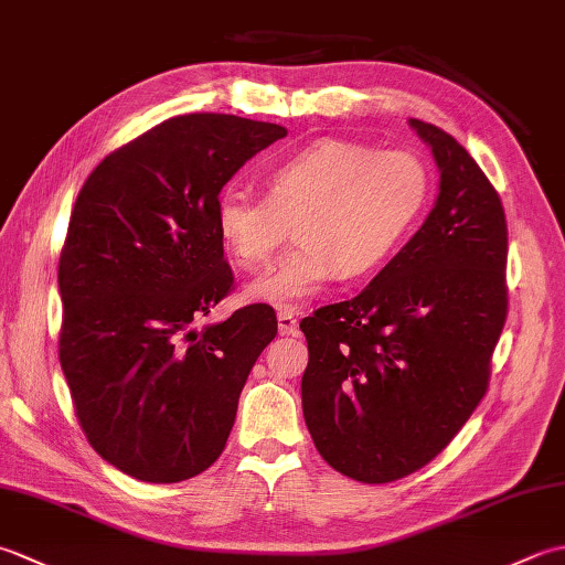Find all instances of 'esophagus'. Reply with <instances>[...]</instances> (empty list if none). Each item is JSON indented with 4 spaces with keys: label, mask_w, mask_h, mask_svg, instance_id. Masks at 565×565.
I'll return each instance as SVG.
<instances>
[{
    "label": "esophagus",
    "mask_w": 565,
    "mask_h": 565,
    "mask_svg": "<svg viewBox=\"0 0 565 565\" xmlns=\"http://www.w3.org/2000/svg\"><path fill=\"white\" fill-rule=\"evenodd\" d=\"M276 320H279V332L281 334H296L298 332V318H296L294 310L281 308L279 313H276Z\"/></svg>",
    "instance_id": "obj_1"
}]
</instances>
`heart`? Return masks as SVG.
<instances>
[{"instance_id": "1", "label": "heart", "mask_w": 565, "mask_h": 565, "mask_svg": "<svg viewBox=\"0 0 565 565\" xmlns=\"http://www.w3.org/2000/svg\"><path fill=\"white\" fill-rule=\"evenodd\" d=\"M427 196L429 172L415 152L326 138L276 162L264 174V199L223 186L213 221L245 271L267 267L294 225L301 245L249 286L257 301L294 310L338 274L362 279L388 262Z\"/></svg>"}]
</instances>
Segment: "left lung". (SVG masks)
I'll return each mask as SVG.
<instances>
[{"mask_svg": "<svg viewBox=\"0 0 565 565\" xmlns=\"http://www.w3.org/2000/svg\"><path fill=\"white\" fill-rule=\"evenodd\" d=\"M411 126L441 172L435 209L362 294L301 320L308 431L362 483L398 481L447 449L488 391L508 318L500 194L447 130Z\"/></svg>", "mask_w": 565, "mask_h": 565, "instance_id": "8db88e82", "label": "left lung"}]
</instances>
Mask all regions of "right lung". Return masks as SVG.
<instances>
[{
	"label": "right lung",
	"instance_id": "right-lung-1",
	"mask_svg": "<svg viewBox=\"0 0 565 565\" xmlns=\"http://www.w3.org/2000/svg\"><path fill=\"white\" fill-rule=\"evenodd\" d=\"M286 128L231 114L174 116L94 167L57 264V354L79 427L104 461L179 483L218 459L245 381L276 338L252 303L196 330L233 291L213 203Z\"/></svg>",
	"mask_w": 565,
	"mask_h": 565
}]
</instances>
